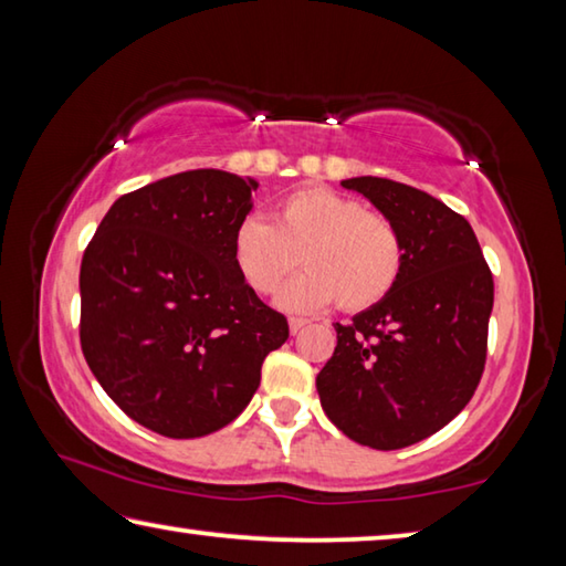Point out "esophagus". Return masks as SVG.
Masks as SVG:
<instances>
[{"mask_svg": "<svg viewBox=\"0 0 566 566\" xmlns=\"http://www.w3.org/2000/svg\"><path fill=\"white\" fill-rule=\"evenodd\" d=\"M306 327V319H302V317H292L290 319V332L292 334H296L300 329H304Z\"/></svg>", "mask_w": 566, "mask_h": 566, "instance_id": "obj_1", "label": "esophagus"}]
</instances>
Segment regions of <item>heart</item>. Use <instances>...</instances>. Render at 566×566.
Instances as JSON below:
<instances>
[{
  "label": "heart",
  "instance_id": "obj_1",
  "mask_svg": "<svg viewBox=\"0 0 566 566\" xmlns=\"http://www.w3.org/2000/svg\"><path fill=\"white\" fill-rule=\"evenodd\" d=\"M280 294L290 312H314L337 300L344 312H361L395 290L405 266V242L385 214L367 212L357 199L327 187H304L286 195L272 224L249 217L234 232V262L249 290Z\"/></svg>",
  "mask_w": 566,
  "mask_h": 566
}]
</instances>
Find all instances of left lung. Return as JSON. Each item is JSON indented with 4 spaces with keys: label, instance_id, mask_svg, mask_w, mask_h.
<instances>
[{
    "label": "left lung",
    "instance_id": "1",
    "mask_svg": "<svg viewBox=\"0 0 566 566\" xmlns=\"http://www.w3.org/2000/svg\"><path fill=\"white\" fill-rule=\"evenodd\" d=\"M397 224L405 266L385 300L334 324L317 375L324 415L357 444L401 449L432 437L472 399L486 361L494 280L474 229L427 191L344 179Z\"/></svg>",
    "mask_w": 566,
    "mask_h": 566
}]
</instances>
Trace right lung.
I'll return each instance as SVG.
<instances>
[{
  "label": "right lung",
  "instance_id": "1",
  "mask_svg": "<svg viewBox=\"0 0 566 566\" xmlns=\"http://www.w3.org/2000/svg\"><path fill=\"white\" fill-rule=\"evenodd\" d=\"M254 179L191 169L122 195L84 249L80 342L124 415L171 439L242 415L290 324L242 280Z\"/></svg>",
  "mask_w": 566,
  "mask_h": 566
}]
</instances>
